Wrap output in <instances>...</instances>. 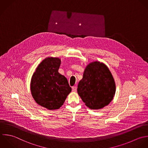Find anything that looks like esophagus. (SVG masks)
Returning a JSON list of instances; mask_svg holds the SVG:
<instances>
[{
    "instance_id": "esophagus-1",
    "label": "esophagus",
    "mask_w": 148,
    "mask_h": 148,
    "mask_svg": "<svg viewBox=\"0 0 148 148\" xmlns=\"http://www.w3.org/2000/svg\"><path fill=\"white\" fill-rule=\"evenodd\" d=\"M77 86H75L72 87V90H73V92H76V91H77Z\"/></svg>"
}]
</instances>
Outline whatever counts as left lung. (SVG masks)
<instances>
[{
  "mask_svg": "<svg viewBox=\"0 0 148 148\" xmlns=\"http://www.w3.org/2000/svg\"><path fill=\"white\" fill-rule=\"evenodd\" d=\"M77 92L85 105L92 110L109 104L115 93V84L108 67L99 62L90 63L78 85Z\"/></svg>",
  "mask_w": 148,
  "mask_h": 148,
  "instance_id": "obj_1",
  "label": "left lung"
}]
</instances>
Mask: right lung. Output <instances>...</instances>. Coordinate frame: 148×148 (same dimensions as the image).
<instances>
[{
	"instance_id": "obj_1",
	"label": "right lung",
	"mask_w": 148,
	"mask_h": 148,
	"mask_svg": "<svg viewBox=\"0 0 148 148\" xmlns=\"http://www.w3.org/2000/svg\"><path fill=\"white\" fill-rule=\"evenodd\" d=\"M60 64L59 58H46L32 78L33 97L38 104L49 110L59 109L71 91L67 78L58 73Z\"/></svg>"
}]
</instances>
